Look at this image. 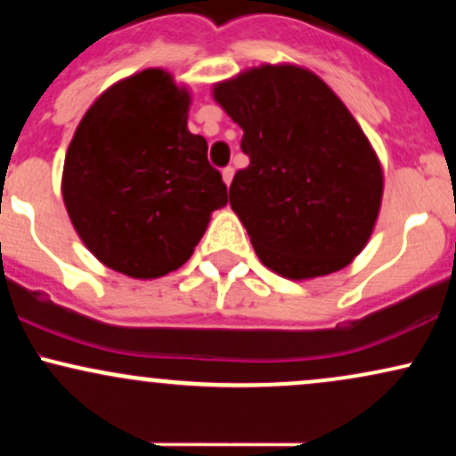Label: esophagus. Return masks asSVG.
Wrapping results in <instances>:
<instances>
[{"label":"esophagus","mask_w":456,"mask_h":456,"mask_svg":"<svg viewBox=\"0 0 456 456\" xmlns=\"http://www.w3.org/2000/svg\"><path fill=\"white\" fill-rule=\"evenodd\" d=\"M233 174H235V171H233V167H224V169H223V180H224V184H232V180H233Z\"/></svg>","instance_id":"obj_1"}]
</instances>
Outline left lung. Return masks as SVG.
<instances>
[{"mask_svg": "<svg viewBox=\"0 0 456 456\" xmlns=\"http://www.w3.org/2000/svg\"><path fill=\"white\" fill-rule=\"evenodd\" d=\"M212 94L244 130L250 162L229 203L261 264L291 281L352 264L378 223L384 171L341 98L294 64L250 68Z\"/></svg>", "mask_w": 456, "mask_h": 456, "instance_id": "8db88e82", "label": "left lung"}]
</instances>
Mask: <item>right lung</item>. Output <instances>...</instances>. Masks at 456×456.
<instances>
[{"mask_svg": "<svg viewBox=\"0 0 456 456\" xmlns=\"http://www.w3.org/2000/svg\"><path fill=\"white\" fill-rule=\"evenodd\" d=\"M191 94L162 68L122 78L96 98L68 145L61 195L78 238L130 279L184 265L227 186L208 143L188 130Z\"/></svg>", "mask_w": 456, "mask_h": 456, "instance_id": "right-lung-1", "label": "right lung"}]
</instances>
